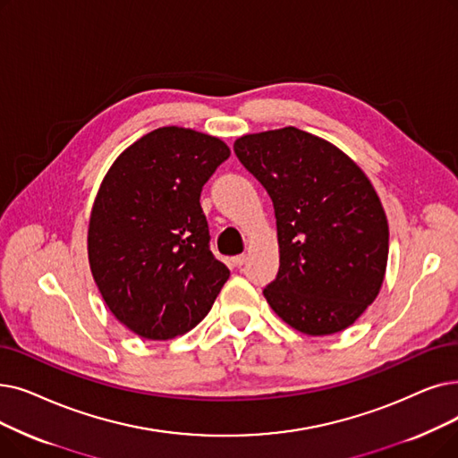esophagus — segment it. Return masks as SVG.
<instances>
[{
    "label": "esophagus",
    "instance_id": "esophagus-1",
    "mask_svg": "<svg viewBox=\"0 0 458 458\" xmlns=\"http://www.w3.org/2000/svg\"><path fill=\"white\" fill-rule=\"evenodd\" d=\"M247 254H237V256H233L232 258V262H233V266H237V267H242L245 262H247Z\"/></svg>",
    "mask_w": 458,
    "mask_h": 458
}]
</instances>
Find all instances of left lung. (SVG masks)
<instances>
[{
  "label": "left lung",
  "instance_id": "1",
  "mask_svg": "<svg viewBox=\"0 0 458 458\" xmlns=\"http://www.w3.org/2000/svg\"><path fill=\"white\" fill-rule=\"evenodd\" d=\"M275 208L278 273L264 288L305 335L350 327L380 293L389 254L384 206L365 172L320 136L284 127L233 142Z\"/></svg>",
  "mask_w": 458,
  "mask_h": 458
}]
</instances>
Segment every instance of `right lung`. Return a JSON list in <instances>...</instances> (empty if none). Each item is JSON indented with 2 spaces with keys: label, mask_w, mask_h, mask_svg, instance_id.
Masks as SVG:
<instances>
[{
  "label": "right lung",
  "mask_w": 458,
  "mask_h": 458,
  "mask_svg": "<svg viewBox=\"0 0 458 458\" xmlns=\"http://www.w3.org/2000/svg\"><path fill=\"white\" fill-rule=\"evenodd\" d=\"M230 148L183 127L148 132L98 187L88 258L110 312L142 339L168 341L200 324L228 281L209 250L200 192Z\"/></svg>",
  "instance_id": "obj_1"
}]
</instances>
